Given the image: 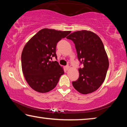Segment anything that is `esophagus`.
<instances>
[{
	"mask_svg": "<svg viewBox=\"0 0 127 127\" xmlns=\"http://www.w3.org/2000/svg\"><path fill=\"white\" fill-rule=\"evenodd\" d=\"M65 69H66V70H68L69 69V68H69V66L68 65H66V66H65Z\"/></svg>",
	"mask_w": 127,
	"mask_h": 127,
	"instance_id": "obj_1",
	"label": "esophagus"
}]
</instances>
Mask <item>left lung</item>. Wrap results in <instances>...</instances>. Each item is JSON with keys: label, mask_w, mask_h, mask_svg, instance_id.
<instances>
[{"label": "left lung", "mask_w": 127, "mask_h": 127, "mask_svg": "<svg viewBox=\"0 0 127 127\" xmlns=\"http://www.w3.org/2000/svg\"><path fill=\"white\" fill-rule=\"evenodd\" d=\"M66 38L73 41L78 60L83 64L79 77L72 85L82 94L92 93L104 82L109 68V60L99 36L90 31L74 32Z\"/></svg>", "instance_id": "1"}]
</instances>
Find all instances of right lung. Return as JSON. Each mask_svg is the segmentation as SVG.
I'll return each instance as SVG.
<instances>
[{"label": "right lung", "instance_id": "1", "mask_svg": "<svg viewBox=\"0 0 127 127\" xmlns=\"http://www.w3.org/2000/svg\"><path fill=\"white\" fill-rule=\"evenodd\" d=\"M70 32L43 29L26 44L21 55L22 72L28 84L35 91L40 93L51 91L64 73L58 62L50 61V59L57 58L58 42Z\"/></svg>", "mask_w": 127, "mask_h": 127}]
</instances>
